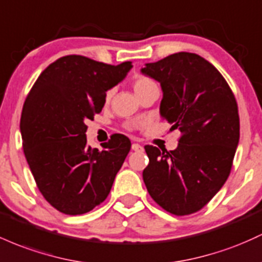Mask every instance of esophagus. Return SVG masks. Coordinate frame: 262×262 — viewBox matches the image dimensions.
<instances>
[{
	"instance_id": "obj_1",
	"label": "esophagus",
	"mask_w": 262,
	"mask_h": 262,
	"mask_svg": "<svg viewBox=\"0 0 262 262\" xmlns=\"http://www.w3.org/2000/svg\"><path fill=\"white\" fill-rule=\"evenodd\" d=\"M132 149H133L134 151H142L143 146L140 144H138V143H133V144H132Z\"/></svg>"
}]
</instances>
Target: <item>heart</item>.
<instances>
[{
	"mask_svg": "<svg viewBox=\"0 0 262 262\" xmlns=\"http://www.w3.org/2000/svg\"><path fill=\"white\" fill-rule=\"evenodd\" d=\"M154 85H157L154 80L151 79L150 77L144 76V74H138L136 78L133 79V89L134 92H136L137 97H139L143 92H145L146 89L154 87ZM109 97H111V92H108L107 93V99Z\"/></svg>",
	"mask_w": 262,
	"mask_h": 262,
	"instance_id": "obj_1",
	"label": "heart"
}]
</instances>
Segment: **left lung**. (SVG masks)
<instances>
[{
	"label": "left lung",
	"mask_w": 262,
	"mask_h": 262,
	"mask_svg": "<svg viewBox=\"0 0 262 262\" xmlns=\"http://www.w3.org/2000/svg\"><path fill=\"white\" fill-rule=\"evenodd\" d=\"M142 72L160 83V114L182 133L178 148L145 145L149 195L177 216L201 210L229 178L240 138L237 103L225 78L199 54L179 52Z\"/></svg>",
	"instance_id": "1"
}]
</instances>
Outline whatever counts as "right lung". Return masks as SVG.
I'll list each match as a JSON object with an SVG mask.
<instances>
[{"label": "right lung", "mask_w": 262, "mask_h": 262, "mask_svg": "<svg viewBox=\"0 0 262 262\" xmlns=\"http://www.w3.org/2000/svg\"><path fill=\"white\" fill-rule=\"evenodd\" d=\"M132 62L118 66L71 54L51 63L24 104L21 134L31 171L46 200L58 211L80 215L107 199L132 143L113 134L102 150L87 145L88 126L104 107L107 91Z\"/></svg>", "instance_id": "1"}]
</instances>
